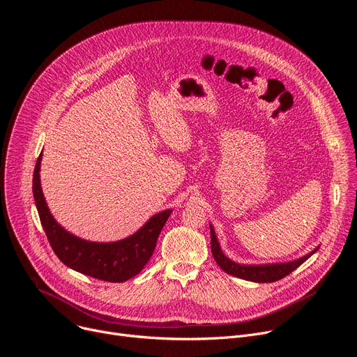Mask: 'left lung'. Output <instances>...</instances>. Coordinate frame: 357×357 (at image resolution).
Returning a JSON list of instances; mask_svg holds the SVG:
<instances>
[{
  "instance_id": "1",
  "label": "left lung",
  "mask_w": 357,
  "mask_h": 357,
  "mask_svg": "<svg viewBox=\"0 0 357 357\" xmlns=\"http://www.w3.org/2000/svg\"><path fill=\"white\" fill-rule=\"evenodd\" d=\"M210 236H211V252L217 264L220 266V268L227 274L243 278V280L257 282V283H273V282L280 280V278L289 275L293 270H296L309 257L318 251L317 248V250H314L311 254H307L296 261L284 262V264L282 262V264H268V266H241L234 261H230L227 257H225V254L220 250L219 242H217L213 227H210Z\"/></svg>"
}]
</instances>
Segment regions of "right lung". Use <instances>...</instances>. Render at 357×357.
Returning a JSON list of instances; mask_svg holds the SVG:
<instances>
[{
    "label": "right lung",
    "instance_id": "right-lung-1",
    "mask_svg": "<svg viewBox=\"0 0 357 357\" xmlns=\"http://www.w3.org/2000/svg\"><path fill=\"white\" fill-rule=\"evenodd\" d=\"M39 154L33 172V195L39 219L50 245L61 262L75 271L111 283L130 280L140 273L156 248L160 231L172 210L154 214L132 236L111 243L87 242L61 227L46 207L40 188Z\"/></svg>",
    "mask_w": 357,
    "mask_h": 357
}]
</instances>
